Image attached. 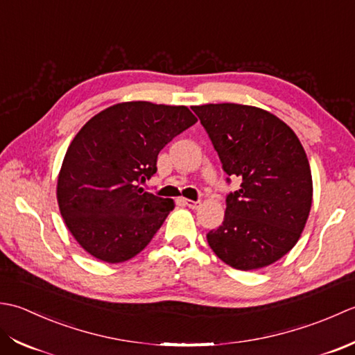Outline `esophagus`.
<instances>
[{
  "label": "esophagus",
  "instance_id": "1",
  "mask_svg": "<svg viewBox=\"0 0 355 355\" xmlns=\"http://www.w3.org/2000/svg\"><path fill=\"white\" fill-rule=\"evenodd\" d=\"M184 204L188 207V208H193V209H196L199 205H200V202L199 200H191V199H184L182 200Z\"/></svg>",
  "mask_w": 355,
  "mask_h": 355
}]
</instances>
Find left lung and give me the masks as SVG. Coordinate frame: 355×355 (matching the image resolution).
Here are the masks:
<instances>
[{
    "label": "left lung",
    "instance_id": "obj_1",
    "mask_svg": "<svg viewBox=\"0 0 355 355\" xmlns=\"http://www.w3.org/2000/svg\"><path fill=\"white\" fill-rule=\"evenodd\" d=\"M191 108L223 171L242 180L239 190L227 194L222 225L208 231L209 248L236 270L274 263L297 243L313 202V178L299 137L257 107L227 103Z\"/></svg>",
    "mask_w": 355,
    "mask_h": 355
}]
</instances>
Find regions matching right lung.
<instances>
[{
    "label": "right lung",
    "mask_w": 355,
    "mask_h": 355,
    "mask_svg": "<svg viewBox=\"0 0 355 355\" xmlns=\"http://www.w3.org/2000/svg\"><path fill=\"white\" fill-rule=\"evenodd\" d=\"M196 121L185 105L133 101L105 108L79 130L64 156L56 198L89 254L119 263L147 247L175 204L139 185L156 173L159 151Z\"/></svg>",
    "instance_id": "add662e5"
}]
</instances>
